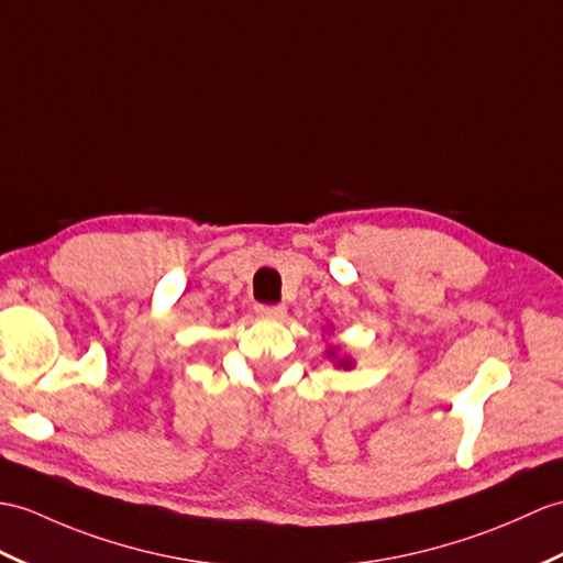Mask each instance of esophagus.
Wrapping results in <instances>:
<instances>
[{"label": "esophagus", "mask_w": 563, "mask_h": 563, "mask_svg": "<svg viewBox=\"0 0 563 563\" xmlns=\"http://www.w3.org/2000/svg\"><path fill=\"white\" fill-rule=\"evenodd\" d=\"M285 305H258L256 307V313H261V317L266 319H283L285 317Z\"/></svg>", "instance_id": "34e87169"}]
</instances>
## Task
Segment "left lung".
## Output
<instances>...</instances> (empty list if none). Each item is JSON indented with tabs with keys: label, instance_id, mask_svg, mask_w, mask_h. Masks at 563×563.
I'll use <instances>...</instances> for the list:
<instances>
[{
	"label": "left lung",
	"instance_id": "8db88e82",
	"mask_svg": "<svg viewBox=\"0 0 563 563\" xmlns=\"http://www.w3.org/2000/svg\"><path fill=\"white\" fill-rule=\"evenodd\" d=\"M325 360H331L335 364V369H352L355 367V360H352L350 355H345V352H341V345H329V350H325Z\"/></svg>",
	"mask_w": 563,
	"mask_h": 563
}]
</instances>
